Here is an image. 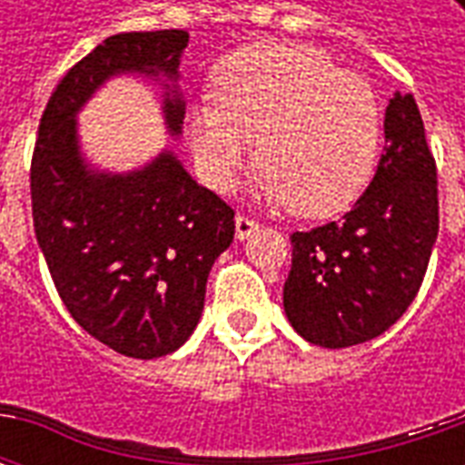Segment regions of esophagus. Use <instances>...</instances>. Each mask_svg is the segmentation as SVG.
<instances>
[{"mask_svg": "<svg viewBox=\"0 0 465 465\" xmlns=\"http://www.w3.org/2000/svg\"><path fill=\"white\" fill-rule=\"evenodd\" d=\"M253 232H259V223L252 222L249 216H236V239L239 242L249 239Z\"/></svg>", "mask_w": 465, "mask_h": 465, "instance_id": "34e87169", "label": "esophagus"}]
</instances>
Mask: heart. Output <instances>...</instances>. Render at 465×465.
I'll return each instance as SVG.
<instances>
[{
  "label": "heart",
  "instance_id": "1",
  "mask_svg": "<svg viewBox=\"0 0 465 465\" xmlns=\"http://www.w3.org/2000/svg\"><path fill=\"white\" fill-rule=\"evenodd\" d=\"M216 99L186 109L192 162L216 192H232L253 139L262 169L256 193L306 219L349 209L369 186L381 146V102L359 74L341 72L322 49L259 42L213 69Z\"/></svg>",
  "mask_w": 465,
  "mask_h": 465
}]
</instances>
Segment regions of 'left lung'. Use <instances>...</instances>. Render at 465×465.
I'll list each match as a JSON object with an SVG mask.
<instances>
[{
	"label": "left lung",
	"mask_w": 465,
	"mask_h": 465,
	"mask_svg": "<svg viewBox=\"0 0 465 465\" xmlns=\"http://www.w3.org/2000/svg\"><path fill=\"white\" fill-rule=\"evenodd\" d=\"M383 136L386 152L353 209L292 236L283 312L293 331L323 349L389 331L416 299L439 236L436 162L413 96L393 94Z\"/></svg>",
	"instance_id": "left-lung-1"
}]
</instances>
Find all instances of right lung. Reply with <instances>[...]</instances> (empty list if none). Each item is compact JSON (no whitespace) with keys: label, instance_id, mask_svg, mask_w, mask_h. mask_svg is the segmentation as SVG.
<instances>
[{"label":"right lung","instance_id":"right-lung-1","mask_svg":"<svg viewBox=\"0 0 465 465\" xmlns=\"http://www.w3.org/2000/svg\"><path fill=\"white\" fill-rule=\"evenodd\" d=\"M186 45L183 29L106 36L54 89L32 159L36 243L66 312L132 359L166 356L192 336L209 272L233 242V212L193 182L172 149L132 172L94 166L76 116L109 79L139 76L163 89V124L179 139Z\"/></svg>","mask_w":465,"mask_h":465}]
</instances>
